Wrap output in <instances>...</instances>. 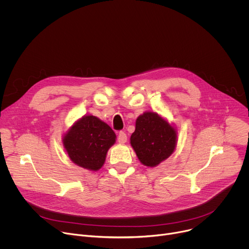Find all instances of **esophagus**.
Segmentation results:
<instances>
[{"instance_id": "esophagus-1", "label": "esophagus", "mask_w": 249, "mask_h": 249, "mask_svg": "<svg viewBox=\"0 0 249 249\" xmlns=\"http://www.w3.org/2000/svg\"><path fill=\"white\" fill-rule=\"evenodd\" d=\"M118 142L120 144H125L126 142H127V135H126V133H124V132H119V134H118Z\"/></svg>"}]
</instances>
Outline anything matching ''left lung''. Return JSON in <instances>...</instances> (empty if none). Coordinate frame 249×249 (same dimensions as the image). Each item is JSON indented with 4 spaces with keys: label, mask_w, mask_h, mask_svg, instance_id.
I'll use <instances>...</instances> for the list:
<instances>
[{
    "label": "left lung",
    "mask_w": 249,
    "mask_h": 249,
    "mask_svg": "<svg viewBox=\"0 0 249 249\" xmlns=\"http://www.w3.org/2000/svg\"><path fill=\"white\" fill-rule=\"evenodd\" d=\"M130 144L142 164L155 167L175 151L177 129L157 112L146 111L136 120Z\"/></svg>",
    "instance_id": "left-lung-1"
}]
</instances>
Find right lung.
Segmentation results:
<instances>
[{
  "mask_svg": "<svg viewBox=\"0 0 249 249\" xmlns=\"http://www.w3.org/2000/svg\"><path fill=\"white\" fill-rule=\"evenodd\" d=\"M63 146L70 160L89 171L99 170L116 135L109 125L93 115H85L63 134Z\"/></svg>",
  "mask_w": 249,
  "mask_h": 249,
  "instance_id": "right-lung-1",
  "label": "right lung"
}]
</instances>
